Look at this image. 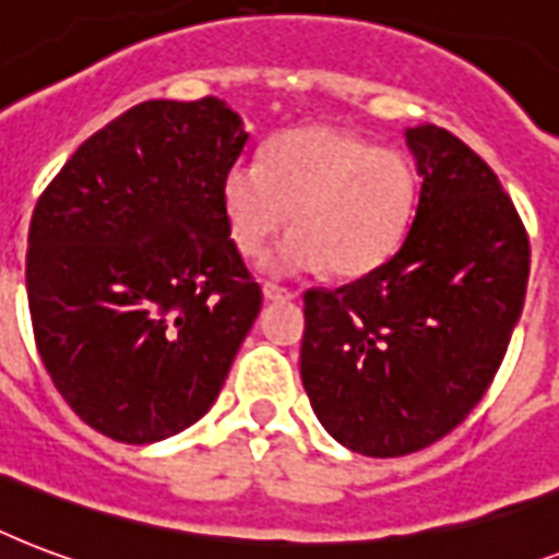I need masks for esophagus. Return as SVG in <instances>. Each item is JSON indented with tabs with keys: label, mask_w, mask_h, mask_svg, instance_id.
Segmentation results:
<instances>
[{
	"label": "esophagus",
	"mask_w": 559,
	"mask_h": 559,
	"mask_svg": "<svg viewBox=\"0 0 559 559\" xmlns=\"http://www.w3.org/2000/svg\"><path fill=\"white\" fill-rule=\"evenodd\" d=\"M262 294H265V300H271V302H285V300H294V297H297L294 292H288V288H283V285H274V283L262 285Z\"/></svg>",
	"instance_id": "esophagus-1"
}]
</instances>
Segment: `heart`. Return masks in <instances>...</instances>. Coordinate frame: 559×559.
<instances>
[{
    "label": "heart",
    "instance_id": "1",
    "mask_svg": "<svg viewBox=\"0 0 559 559\" xmlns=\"http://www.w3.org/2000/svg\"><path fill=\"white\" fill-rule=\"evenodd\" d=\"M221 201L245 257H259L292 210L294 233L267 257L271 274H311L329 265L332 274L361 276L405 239L417 175L400 151L338 128H300L271 142L265 163H233Z\"/></svg>",
    "mask_w": 559,
    "mask_h": 559
}]
</instances>
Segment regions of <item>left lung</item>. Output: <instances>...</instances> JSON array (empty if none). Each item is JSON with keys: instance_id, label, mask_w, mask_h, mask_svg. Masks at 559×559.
<instances>
[{"instance_id": "obj_1", "label": "left lung", "mask_w": 559, "mask_h": 559, "mask_svg": "<svg viewBox=\"0 0 559 559\" xmlns=\"http://www.w3.org/2000/svg\"><path fill=\"white\" fill-rule=\"evenodd\" d=\"M417 215L384 265L306 292L302 388L358 455L419 452L478 405L525 302L531 245L499 177L455 133L405 128Z\"/></svg>"}]
</instances>
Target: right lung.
Here are the masks:
<instances>
[{"label":"right lung","instance_id":"add662e5","mask_svg":"<svg viewBox=\"0 0 559 559\" xmlns=\"http://www.w3.org/2000/svg\"><path fill=\"white\" fill-rule=\"evenodd\" d=\"M221 98L142 102L93 133L34 206L25 288L69 408L119 443L206 414L262 306L221 186L248 145Z\"/></svg>","mask_w":559,"mask_h":559}]
</instances>
